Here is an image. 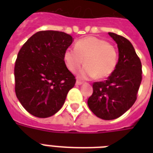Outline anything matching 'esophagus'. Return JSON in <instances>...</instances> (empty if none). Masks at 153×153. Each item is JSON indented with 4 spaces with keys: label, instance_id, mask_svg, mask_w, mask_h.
<instances>
[{
    "label": "esophagus",
    "instance_id": "obj_1",
    "mask_svg": "<svg viewBox=\"0 0 153 153\" xmlns=\"http://www.w3.org/2000/svg\"><path fill=\"white\" fill-rule=\"evenodd\" d=\"M83 83V82H81V81H79V80H77L76 81V85H82V84Z\"/></svg>",
    "mask_w": 153,
    "mask_h": 153
}]
</instances>
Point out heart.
<instances>
[{"label": "heart", "mask_w": 153, "mask_h": 153, "mask_svg": "<svg viewBox=\"0 0 153 153\" xmlns=\"http://www.w3.org/2000/svg\"><path fill=\"white\" fill-rule=\"evenodd\" d=\"M63 60L71 72H75L82 63L86 65L79 76L82 79H104L114 72L117 64V52L113 45L98 37L88 36L76 42L74 48H68L63 54Z\"/></svg>", "instance_id": "heart-1"}]
</instances>
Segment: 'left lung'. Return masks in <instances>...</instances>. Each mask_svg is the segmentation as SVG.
<instances>
[{
	"instance_id": "obj_1",
	"label": "left lung",
	"mask_w": 153,
	"mask_h": 153,
	"mask_svg": "<svg viewBox=\"0 0 153 153\" xmlns=\"http://www.w3.org/2000/svg\"><path fill=\"white\" fill-rule=\"evenodd\" d=\"M117 44L118 62L114 72L103 82L93 83L87 104L96 116L114 120L125 114L137 100L142 80V66L134 48L125 37L109 32Z\"/></svg>"
}]
</instances>
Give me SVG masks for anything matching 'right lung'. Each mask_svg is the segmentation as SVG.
I'll return each mask as SVG.
<instances>
[{"mask_svg":"<svg viewBox=\"0 0 153 153\" xmlns=\"http://www.w3.org/2000/svg\"><path fill=\"white\" fill-rule=\"evenodd\" d=\"M69 34L40 31L30 37L18 53L14 67L15 92L29 114L48 117L59 110L76 82L63 60L72 44Z\"/></svg>","mask_w":153,"mask_h":153,"instance_id":"obj_1","label":"right lung"}]
</instances>
